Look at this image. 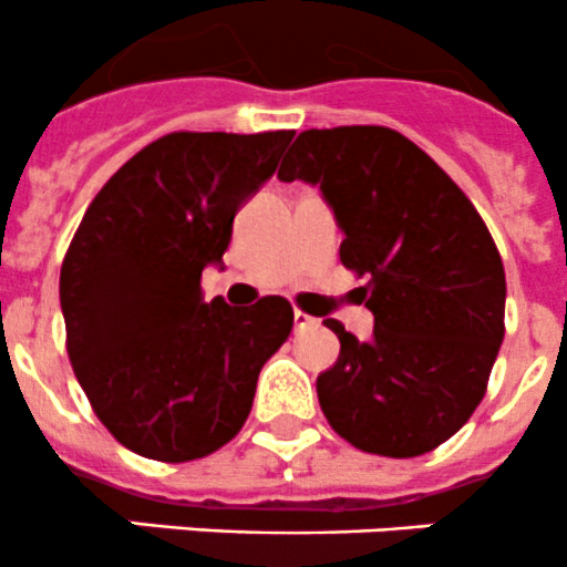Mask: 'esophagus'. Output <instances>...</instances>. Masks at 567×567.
<instances>
[{
	"label": "esophagus",
	"instance_id": "34e87169",
	"mask_svg": "<svg viewBox=\"0 0 567 567\" xmlns=\"http://www.w3.org/2000/svg\"><path fill=\"white\" fill-rule=\"evenodd\" d=\"M313 324H317V319L308 317V313H302V311H295V328H297V330L313 328Z\"/></svg>",
	"mask_w": 567,
	"mask_h": 567
}]
</instances>
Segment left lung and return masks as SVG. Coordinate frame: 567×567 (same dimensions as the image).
<instances>
[{
	"mask_svg": "<svg viewBox=\"0 0 567 567\" xmlns=\"http://www.w3.org/2000/svg\"><path fill=\"white\" fill-rule=\"evenodd\" d=\"M313 184L344 231L341 265L367 278L369 341H341L317 378L330 427L355 450L416 457L450 441L482 402L504 339L502 256L461 187L385 126L308 128L278 171Z\"/></svg>",
	"mask_w": 567,
	"mask_h": 567,
	"instance_id": "1",
	"label": "left lung"
}]
</instances>
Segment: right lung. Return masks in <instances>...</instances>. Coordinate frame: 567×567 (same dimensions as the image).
<instances>
[{"label": "right lung", "instance_id": "add662e5", "mask_svg": "<svg viewBox=\"0 0 567 567\" xmlns=\"http://www.w3.org/2000/svg\"><path fill=\"white\" fill-rule=\"evenodd\" d=\"M295 132H173L132 156L87 206L60 270L65 347L117 444L162 463L212 455L243 430L295 311L204 302L239 206Z\"/></svg>", "mask_w": 567, "mask_h": 567}]
</instances>
